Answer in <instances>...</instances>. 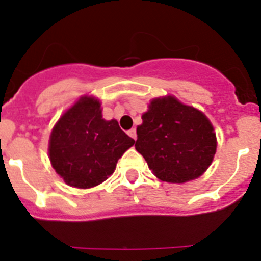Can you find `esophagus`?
<instances>
[{
    "label": "esophagus",
    "mask_w": 261,
    "mask_h": 261,
    "mask_svg": "<svg viewBox=\"0 0 261 261\" xmlns=\"http://www.w3.org/2000/svg\"><path fill=\"white\" fill-rule=\"evenodd\" d=\"M128 134H129V136L133 139H137V132H136V129H134V128H132V129L128 130Z\"/></svg>",
    "instance_id": "1"
}]
</instances>
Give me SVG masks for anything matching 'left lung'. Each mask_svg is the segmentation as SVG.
I'll return each mask as SVG.
<instances>
[{
    "label": "left lung",
    "instance_id": "obj_1",
    "mask_svg": "<svg viewBox=\"0 0 261 261\" xmlns=\"http://www.w3.org/2000/svg\"><path fill=\"white\" fill-rule=\"evenodd\" d=\"M142 120L136 149L162 181L197 179L212 164L217 142L202 112L169 96L152 100Z\"/></svg>",
    "mask_w": 261,
    "mask_h": 261
}]
</instances>
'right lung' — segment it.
<instances>
[{"instance_id":"right-lung-1","label":"right lung","mask_w":261,"mask_h":261,"mask_svg":"<svg viewBox=\"0 0 261 261\" xmlns=\"http://www.w3.org/2000/svg\"><path fill=\"white\" fill-rule=\"evenodd\" d=\"M134 142L117 120L102 119L96 99L85 96L53 128L49 157L67 184L87 189L101 184L114 172L118 160Z\"/></svg>"}]
</instances>
